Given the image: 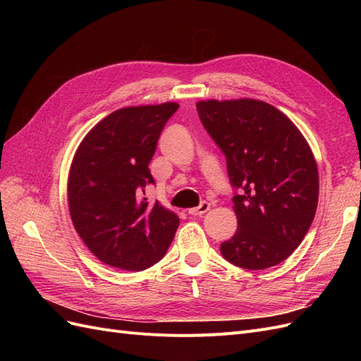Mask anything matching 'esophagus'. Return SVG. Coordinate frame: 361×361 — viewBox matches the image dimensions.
Segmentation results:
<instances>
[{
    "mask_svg": "<svg viewBox=\"0 0 361 361\" xmlns=\"http://www.w3.org/2000/svg\"><path fill=\"white\" fill-rule=\"evenodd\" d=\"M209 209H211V203L202 202L197 207H192V209H188V214H191V215H203Z\"/></svg>",
    "mask_w": 361,
    "mask_h": 361,
    "instance_id": "esophagus-1",
    "label": "esophagus"
}]
</instances>
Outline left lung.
<instances>
[{
	"mask_svg": "<svg viewBox=\"0 0 361 361\" xmlns=\"http://www.w3.org/2000/svg\"><path fill=\"white\" fill-rule=\"evenodd\" d=\"M195 106L226 157L235 190L238 231L220 245L223 257L244 269L280 264L301 244L318 206V167L307 141L267 102L202 101Z\"/></svg>",
	"mask_w": 361,
	"mask_h": 361,
	"instance_id": "8db88e82",
	"label": "left lung"
}]
</instances>
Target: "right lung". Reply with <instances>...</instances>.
I'll return each instance as SVG.
<instances>
[{
    "mask_svg": "<svg viewBox=\"0 0 361 361\" xmlns=\"http://www.w3.org/2000/svg\"><path fill=\"white\" fill-rule=\"evenodd\" d=\"M179 105L122 108L101 120L76 150L68 182L72 223L104 264L143 271L164 256L179 218L143 197L155 185L149 164Z\"/></svg>",
    "mask_w": 361,
    "mask_h": 361,
    "instance_id": "add662e5",
    "label": "right lung"
}]
</instances>
